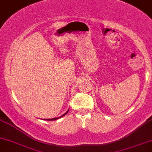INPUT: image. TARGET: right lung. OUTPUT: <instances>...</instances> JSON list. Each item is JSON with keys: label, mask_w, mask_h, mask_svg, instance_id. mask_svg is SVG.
<instances>
[{"label": "right lung", "mask_w": 152, "mask_h": 152, "mask_svg": "<svg viewBox=\"0 0 152 152\" xmlns=\"http://www.w3.org/2000/svg\"><path fill=\"white\" fill-rule=\"evenodd\" d=\"M68 111H66V112L65 113V114H64V115H62V116H61L60 117H58V118H49V119H46V120H48V121H53V120H56V119H58V118H60L61 117H62V116H65V115L68 113Z\"/></svg>", "instance_id": "add662e5"}]
</instances>
